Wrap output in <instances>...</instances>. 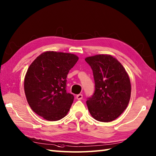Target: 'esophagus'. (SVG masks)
Segmentation results:
<instances>
[{
  "instance_id": "1",
  "label": "esophagus",
  "mask_w": 156,
  "mask_h": 156,
  "mask_svg": "<svg viewBox=\"0 0 156 156\" xmlns=\"http://www.w3.org/2000/svg\"><path fill=\"white\" fill-rule=\"evenodd\" d=\"M82 98H83V95L81 94H79L78 95H76V98H77L78 100H82Z\"/></svg>"
}]
</instances>
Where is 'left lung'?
<instances>
[{
    "label": "left lung",
    "instance_id": "8db88e82",
    "mask_svg": "<svg viewBox=\"0 0 156 156\" xmlns=\"http://www.w3.org/2000/svg\"><path fill=\"white\" fill-rule=\"evenodd\" d=\"M95 83L93 95L87 101L92 117L101 122H111L127 108L131 97V82L123 66L107 54L87 57Z\"/></svg>",
    "mask_w": 156,
    "mask_h": 156
}]
</instances>
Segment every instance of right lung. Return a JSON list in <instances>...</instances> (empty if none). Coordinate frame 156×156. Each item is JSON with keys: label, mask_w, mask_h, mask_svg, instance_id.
<instances>
[{"label": "right lung", "mask_w": 156, "mask_h": 156, "mask_svg": "<svg viewBox=\"0 0 156 156\" xmlns=\"http://www.w3.org/2000/svg\"><path fill=\"white\" fill-rule=\"evenodd\" d=\"M78 60L68 53L45 51L29 66L24 80L26 98L31 109L45 120H60L68 114L74 96L66 92V78Z\"/></svg>", "instance_id": "obj_1"}]
</instances>
